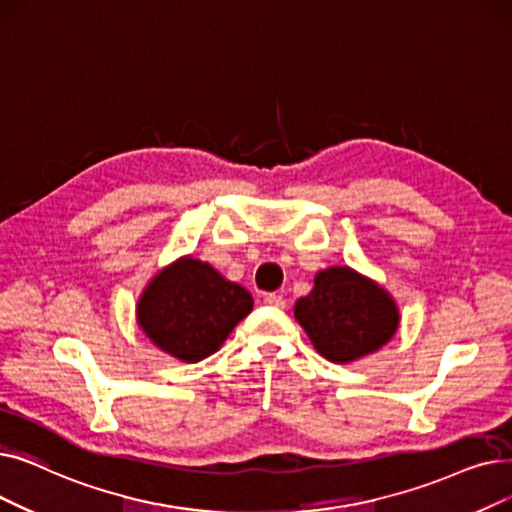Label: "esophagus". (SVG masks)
I'll return each mask as SVG.
<instances>
[{
  "instance_id": "1",
  "label": "esophagus",
  "mask_w": 512,
  "mask_h": 512,
  "mask_svg": "<svg viewBox=\"0 0 512 512\" xmlns=\"http://www.w3.org/2000/svg\"><path fill=\"white\" fill-rule=\"evenodd\" d=\"M263 303H265V305H270V307H276V309H282V307L286 305L284 297H282V295H278V293H268V295L263 297Z\"/></svg>"
}]
</instances>
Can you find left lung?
Here are the masks:
<instances>
[{
  "instance_id": "obj_1",
  "label": "left lung",
  "mask_w": 512,
  "mask_h": 512,
  "mask_svg": "<svg viewBox=\"0 0 512 512\" xmlns=\"http://www.w3.org/2000/svg\"><path fill=\"white\" fill-rule=\"evenodd\" d=\"M295 318L318 353L339 364L381 349L399 324L389 293L349 268L320 272L314 291L297 301Z\"/></svg>"
}]
</instances>
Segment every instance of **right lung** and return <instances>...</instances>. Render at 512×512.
Wrapping results in <instances>:
<instances>
[{"label":"right lung","instance_id":"obj_1","mask_svg":"<svg viewBox=\"0 0 512 512\" xmlns=\"http://www.w3.org/2000/svg\"><path fill=\"white\" fill-rule=\"evenodd\" d=\"M253 297L209 263L184 257L154 278L138 303V322L159 349L184 362L207 358L249 316Z\"/></svg>","mask_w":512,"mask_h":512}]
</instances>
